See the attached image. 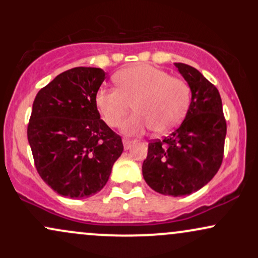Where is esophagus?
<instances>
[{
	"label": "esophagus",
	"mask_w": 258,
	"mask_h": 258,
	"mask_svg": "<svg viewBox=\"0 0 258 258\" xmlns=\"http://www.w3.org/2000/svg\"><path fill=\"white\" fill-rule=\"evenodd\" d=\"M122 143H123V148H125V150H128L130 148L135 144V141H132V139H128V138H123Z\"/></svg>",
	"instance_id": "34e87169"
}]
</instances>
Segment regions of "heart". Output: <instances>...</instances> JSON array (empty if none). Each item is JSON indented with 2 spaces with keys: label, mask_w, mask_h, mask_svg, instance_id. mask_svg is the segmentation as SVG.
<instances>
[{
  "label": "heart",
  "mask_w": 258,
  "mask_h": 258,
  "mask_svg": "<svg viewBox=\"0 0 258 258\" xmlns=\"http://www.w3.org/2000/svg\"><path fill=\"white\" fill-rule=\"evenodd\" d=\"M115 82L117 88H99L94 102L111 127L120 125L133 104L137 112L121 127L126 135H142L150 128L165 135L179 125L188 110L189 86L159 68L135 65L117 73Z\"/></svg>",
  "instance_id": "obj_1"
}]
</instances>
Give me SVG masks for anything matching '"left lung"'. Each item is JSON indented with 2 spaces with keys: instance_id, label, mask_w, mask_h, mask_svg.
<instances>
[{
  "instance_id": "left-lung-1",
  "label": "left lung",
  "mask_w": 258,
  "mask_h": 258,
  "mask_svg": "<svg viewBox=\"0 0 258 258\" xmlns=\"http://www.w3.org/2000/svg\"><path fill=\"white\" fill-rule=\"evenodd\" d=\"M174 65L190 88V105L179 127L150 142L142 172L153 190L184 197L206 185L220 170L227 123L217 88L190 65Z\"/></svg>"
}]
</instances>
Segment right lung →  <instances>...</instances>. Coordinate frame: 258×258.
Returning <instances> with one entry per match:
<instances>
[{"label":"right lung","mask_w":258,"mask_h":258,"mask_svg":"<svg viewBox=\"0 0 258 258\" xmlns=\"http://www.w3.org/2000/svg\"><path fill=\"white\" fill-rule=\"evenodd\" d=\"M105 80L99 68L78 67L41 88L28 126L35 166L46 184L73 199L103 189L123 144L100 119L96 93Z\"/></svg>","instance_id":"right-lung-1"}]
</instances>
